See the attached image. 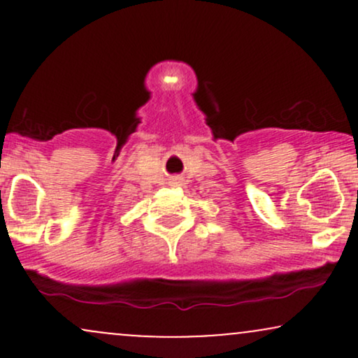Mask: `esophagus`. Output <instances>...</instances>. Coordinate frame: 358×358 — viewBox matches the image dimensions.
I'll list each match as a JSON object with an SVG mask.
<instances>
[{"label":"esophagus","instance_id":"1","mask_svg":"<svg viewBox=\"0 0 358 358\" xmlns=\"http://www.w3.org/2000/svg\"><path fill=\"white\" fill-rule=\"evenodd\" d=\"M175 180H176V178H175Z\"/></svg>","mask_w":358,"mask_h":358}]
</instances>
